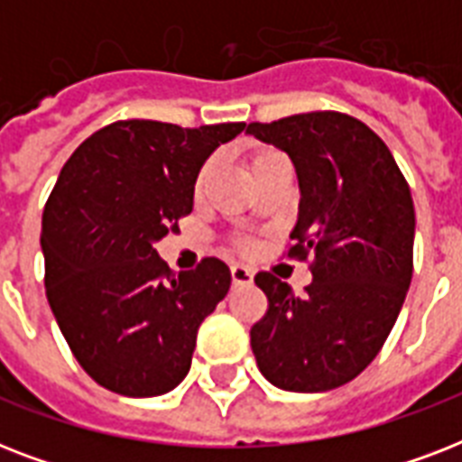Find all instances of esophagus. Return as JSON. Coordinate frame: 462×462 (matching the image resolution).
<instances>
[{
  "instance_id": "1",
  "label": "esophagus",
  "mask_w": 462,
  "mask_h": 462,
  "mask_svg": "<svg viewBox=\"0 0 462 462\" xmlns=\"http://www.w3.org/2000/svg\"><path fill=\"white\" fill-rule=\"evenodd\" d=\"M232 273V285L237 288V285H249V282L254 281V273L249 271L246 266H242V263H235V266L230 268Z\"/></svg>"
}]
</instances>
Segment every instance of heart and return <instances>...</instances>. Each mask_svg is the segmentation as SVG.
I'll return each instance as SVG.
<instances>
[{"mask_svg":"<svg viewBox=\"0 0 462 462\" xmlns=\"http://www.w3.org/2000/svg\"><path fill=\"white\" fill-rule=\"evenodd\" d=\"M206 172H208V165H206V170H203V172H201V180H203V174H206Z\"/></svg>","mask_w":462,"mask_h":462,"instance_id":"b5f03b06","label":"heart"}]
</instances>
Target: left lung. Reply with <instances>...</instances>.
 <instances>
[{
	"label": "left lung",
	"mask_w": 462,
	"mask_h": 462,
	"mask_svg": "<svg viewBox=\"0 0 462 462\" xmlns=\"http://www.w3.org/2000/svg\"><path fill=\"white\" fill-rule=\"evenodd\" d=\"M290 155L300 210L290 256L314 252L307 292L259 273L268 311L252 328L261 374L292 393L352 381L386 343L412 281L415 206L388 146L343 112H307L246 126Z\"/></svg>",
	"instance_id": "1"
}]
</instances>
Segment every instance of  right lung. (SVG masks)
Segmentation results:
<instances>
[{"label": "right lung", "instance_id": "obj_1", "mask_svg": "<svg viewBox=\"0 0 462 462\" xmlns=\"http://www.w3.org/2000/svg\"><path fill=\"white\" fill-rule=\"evenodd\" d=\"M245 126L126 119L88 136L61 167L40 235L47 302L79 365L107 391L151 398L189 374L230 268L210 256L172 273L155 242L191 213L208 155Z\"/></svg>", "mask_w": 462, "mask_h": 462}]
</instances>
